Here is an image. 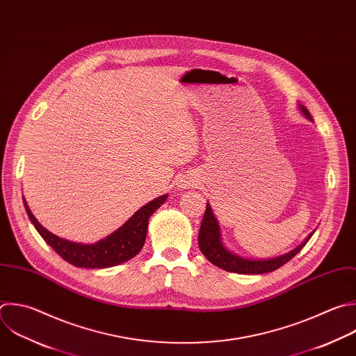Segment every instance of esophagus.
<instances>
[{
	"instance_id": "esophagus-1",
	"label": "esophagus",
	"mask_w": 356,
	"mask_h": 356,
	"mask_svg": "<svg viewBox=\"0 0 356 356\" xmlns=\"http://www.w3.org/2000/svg\"><path fill=\"white\" fill-rule=\"evenodd\" d=\"M190 186H191L190 179H183V180L180 181V187H181V188H188Z\"/></svg>"
}]
</instances>
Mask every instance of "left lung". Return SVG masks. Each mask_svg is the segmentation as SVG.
Returning a JSON list of instances; mask_svg holds the SVG:
<instances>
[{"label": "left lung", "instance_id": "left-lung-1", "mask_svg": "<svg viewBox=\"0 0 356 356\" xmlns=\"http://www.w3.org/2000/svg\"><path fill=\"white\" fill-rule=\"evenodd\" d=\"M299 108L310 122H313L309 110L305 106L299 104ZM312 234H313V232L307 236V239L300 246H298L292 252L282 254L280 257L267 259V260L245 259V257H241L238 254L229 252L222 245L220 229H219L218 220L211 209V205L207 204L205 213H204V218H202V222L200 226V233H198V246H200L201 253L208 259L209 263H212L213 266H216L225 271L236 273V274H266V273L275 271L277 268L286 264L291 259H293L303 249V246L309 242Z\"/></svg>", "mask_w": 356, "mask_h": 356}]
</instances>
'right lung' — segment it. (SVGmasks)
Returning <instances> with one entry per match:
<instances>
[{
  "label": "right lung",
  "instance_id": "add662e5",
  "mask_svg": "<svg viewBox=\"0 0 356 356\" xmlns=\"http://www.w3.org/2000/svg\"><path fill=\"white\" fill-rule=\"evenodd\" d=\"M166 198L168 195H161L152 200L140 208L122 227H118L107 238L93 245L75 243L58 238L38 222L25 198L24 205L31 222L44 242L67 263L81 268H108L129 261L141 252L147 238L148 220L151 215L166 201Z\"/></svg>",
  "mask_w": 356,
  "mask_h": 356
}]
</instances>
